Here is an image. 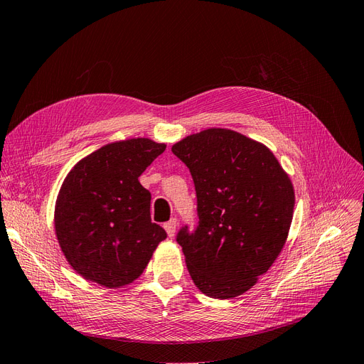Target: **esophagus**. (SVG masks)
<instances>
[{"mask_svg":"<svg viewBox=\"0 0 364 364\" xmlns=\"http://www.w3.org/2000/svg\"><path fill=\"white\" fill-rule=\"evenodd\" d=\"M165 230H166L169 237H173L175 236V230H177V219L172 218L171 220H168L166 224H165Z\"/></svg>","mask_w":364,"mask_h":364,"instance_id":"esophagus-1","label":"esophagus"}]
</instances>
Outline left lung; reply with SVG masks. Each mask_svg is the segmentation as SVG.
<instances>
[{"instance_id":"obj_1","label":"left lung","mask_w":364,"mask_h":364,"mask_svg":"<svg viewBox=\"0 0 364 364\" xmlns=\"http://www.w3.org/2000/svg\"><path fill=\"white\" fill-rule=\"evenodd\" d=\"M172 152L189 168L198 225L177 234L196 287L228 299L250 290L286 243L295 193L264 145L225 128L187 136Z\"/></svg>"}]
</instances>
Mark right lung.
<instances>
[{"mask_svg":"<svg viewBox=\"0 0 364 364\" xmlns=\"http://www.w3.org/2000/svg\"><path fill=\"white\" fill-rule=\"evenodd\" d=\"M166 149L149 139L104 145L81 159L58 192L54 227L75 271L109 289L142 275L166 231L151 220L139 177Z\"/></svg>","mask_w":364,"mask_h":364,"instance_id":"right-lung-1","label":"right lung"}]
</instances>
